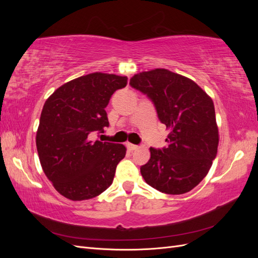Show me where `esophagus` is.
<instances>
[{
	"mask_svg": "<svg viewBox=\"0 0 258 258\" xmlns=\"http://www.w3.org/2000/svg\"><path fill=\"white\" fill-rule=\"evenodd\" d=\"M127 147L129 148L130 151H134V150H137V148H138V145H136V144H132V143H127Z\"/></svg>",
	"mask_w": 258,
	"mask_h": 258,
	"instance_id": "obj_1",
	"label": "esophagus"
}]
</instances>
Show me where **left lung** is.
Segmentation results:
<instances>
[{
    "mask_svg": "<svg viewBox=\"0 0 258 258\" xmlns=\"http://www.w3.org/2000/svg\"><path fill=\"white\" fill-rule=\"evenodd\" d=\"M129 84L152 101L169 129L167 146L151 147V159L140 168L145 182L169 195L191 190L208 174L217 154L212 99L191 80L166 69L136 74Z\"/></svg>",
    "mask_w": 258,
    "mask_h": 258,
    "instance_id": "8db88e82",
    "label": "left lung"
}]
</instances>
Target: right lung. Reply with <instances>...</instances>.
<instances>
[{
  "instance_id": "add662e5",
  "label": "right lung",
  "mask_w": 258,
  "mask_h": 258,
  "mask_svg": "<svg viewBox=\"0 0 258 258\" xmlns=\"http://www.w3.org/2000/svg\"><path fill=\"white\" fill-rule=\"evenodd\" d=\"M127 81L126 76L91 73L62 85L46 100L36 134L37 153L44 173L66 198L91 199L113 183L126 147L93 137L108 127L105 107Z\"/></svg>"
}]
</instances>
